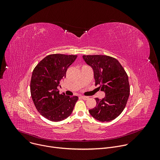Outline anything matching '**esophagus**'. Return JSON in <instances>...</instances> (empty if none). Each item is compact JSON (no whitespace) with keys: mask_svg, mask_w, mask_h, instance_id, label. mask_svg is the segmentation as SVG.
<instances>
[{"mask_svg":"<svg viewBox=\"0 0 160 160\" xmlns=\"http://www.w3.org/2000/svg\"><path fill=\"white\" fill-rule=\"evenodd\" d=\"M82 99H83V100H87L88 99V97H87V96H81L80 97Z\"/></svg>","mask_w":160,"mask_h":160,"instance_id":"obj_1","label":"esophagus"}]
</instances>
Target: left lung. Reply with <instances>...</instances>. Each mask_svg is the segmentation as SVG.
<instances>
[{
  "label": "left lung",
  "mask_w": 160,
  "mask_h": 160,
  "mask_svg": "<svg viewBox=\"0 0 160 160\" xmlns=\"http://www.w3.org/2000/svg\"><path fill=\"white\" fill-rule=\"evenodd\" d=\"M85 63L92 68L96 85L99 84L105 93L102 99L96 98L97 104L89 112L102 122L118 117L127 104L129 94L128 78L123 68L115 58L104 55L83 56Z\"/></svg>",
  "instance_id": "obj_1"
}]
</instances>
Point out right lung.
<instances>
[{
	"instance_id": "1",
	"label": "right lung",
	"mask_w": 160,
	"mask_h": 160,
	"mask_svg": "<svg viewBox=\"0 0 160 160\" xmlns=\"http://www.w3.org/2000/svg\"><path fill=\"white\" fill-rule=\"evenodd\" d=\"M77 56L60 54L44 58L32 73L30 92L37 109L45 118L52 122L62 121L69 117L78 101L77 96L60 94L58 87L66 77L67 69Z\"/></svg>"
}]
</instances>
